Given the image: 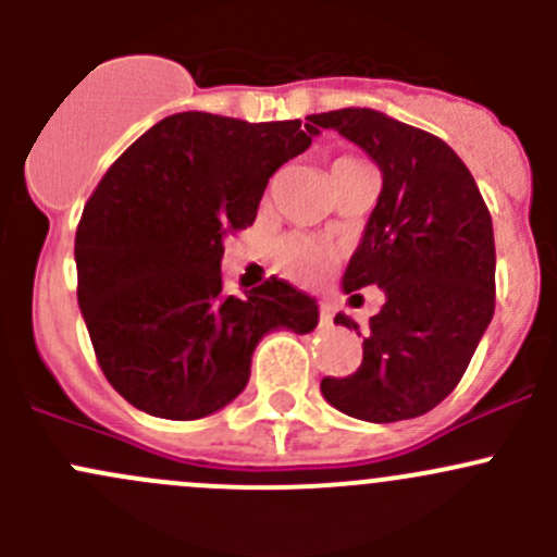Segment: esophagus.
Returning <instances> with one entry per match:
<instances>
[{"label":"esophagus","mask_w":557,"mask_h":557,"mask_svg":"<svg viewBox=\"0 0 557 557\" xmlns=\"http://www.w3.org/2000/svg\"><path fill=\"white\" fill-rule=\"evenodd\" d=\"M320 323H323V325L334 323V310H331L329 301H323V305H320Z\"/></svg>","instance_id":"obj_1"}]
</instances>
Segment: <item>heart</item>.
Returning a JSON list of instances; mask_svg holds the SVG:
<instances>
[{"label":"heart","mask_w":557,"mask_h":557,"mask_svg":"<svg viewBox=\"0 0 557 557\" xmlns=\"http://www.w3.org/2000/svg\"><path fill=\"white\" fill-rule=\"evenodd\" d=\"M358 159H339L336 164H352ZM334 261V247L307 234H290L277 245V263L296 280H314Z\"/></svg>","instance_id":"b5f03b06"}]
</instances>
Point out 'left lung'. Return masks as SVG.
<instances>
[{"label":"left lung","mask_w":557,"mask_h":557,"mask_svg":"<svg viewBox=\"0 0 557 557\" xmlns=\"http://www.w3.org/2000/svg\"><path fill=\"white\" fill-rule=\"evenodd\" d=\"M377 161L383 190L342 277L345 294L377 285L363 361L323 377L325 401L350 418L396 423L445 401L463 377L496 307L493 221L474 177L447 143L367 107L310 115ZM334 323L356 329L347 314Z\"/></svg>","instance_id":"left-lung-1"}]
</instances>
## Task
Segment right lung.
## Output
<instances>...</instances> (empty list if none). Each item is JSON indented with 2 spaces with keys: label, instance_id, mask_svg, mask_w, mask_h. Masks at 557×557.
I'll return each mask as SVG.
<instances>
[{
  "label": "right lung",
  "instance_id": "add662e5",
  "mask_svg": "<svg viewBox=\"0 0 557 557\" xmlns=\"http://www.w3.org/2000/svg\"><path fill=\"white\" fill-rule=\"evenodd\" d=\"M301 121L177 112L107 170L75 234L77 305L107 383L166 420L218 412L245 391L263 334L318 325L285 280L223 290V239L252 226L269 177L310 148Z\"/></svg>",
  "mask_w": 557,
  "mask_h": 557
}]
</instances>
